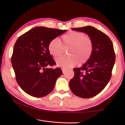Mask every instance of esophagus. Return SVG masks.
<instances>
[{"instance_id":"obj_1","label":"esophagus","mask_w":125,"mask_h":125,"mask_svg":"<svg viewBox=\"0 0 125 125\" xmlns=\"http://www.w3.org/2000/svg\"><path fill=\"white\" fill-rule=\"evenodd\" d=\"M62 72H63V73H65V71H66V69H65V68H62Z\"/></svg>"}]
</instances>
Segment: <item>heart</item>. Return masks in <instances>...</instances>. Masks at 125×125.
Masks as SVG:
<instances>
[{"label":"heart","instance_id":"b5f03b06","mask_svg":"<svg viewBox=\"0 0 125 125\" xmlns=\"http://www.w3.org/2000/svg\"><path fill=\"white\" fill-rule=\"evenodd\" d=\"M61 39L64 47H69L68 50L69 56L57 59L58 66L67 68L73 67L77 63L82 65L90 58L93 50V43L89 36L83 32L71 31L63 35ZM48 50L50 53L56 58L63 53L62 43L57 39H53L49 42Z\"/></svg>","mask_w":125,"mask_h":125}]
</instances>
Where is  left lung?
Listing matches in <instances>:
<instances>
[{"mask_svg": "<svg viewBox=\"0 0 125 125\" xmlns=\"http://www.w3.org/2000/svg\"><path fill=\"white\" fill-rule=\"evenodd\" d=\"M72 30L87 33L92 40L93 50L85 64L73 69L74 76L69 82V87L75 95L92 98L105 88L111 77L115 62L113 42L105 33L91 26Z\"/></svg>", "mask_w": 125, "mask_h": 125, "instance_id": "obj_1", "label": "left lung"}]
</instances>
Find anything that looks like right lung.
<instances>
[{
	"label": "right lung",
	"mask_w": 125,
	"mask_h": 125,
	"mask_svg": "<svg viewBox=\"0 0 125 125\" xmlns=\"http://www.w3.org/2000/svg\"><path fill=\"white\" fill-rule=\"evenodd\" d=\"M66 30L36 27L18 38L15 43L11 63L17 83L30 95L41 98L54 89L57 78L62 74L48 50L52 40Z\"/></svg>",
	"instance_id": "1"
}]
</instances>
